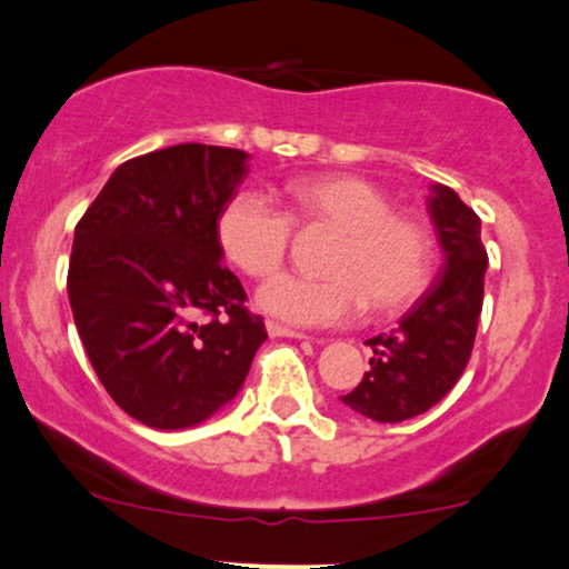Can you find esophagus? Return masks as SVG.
<instances>
[{
  "label": "esophagus",
  "mask_w": 569,
  "mask_h": 569,
  "mask_svg": "<svg viewBox=\"0 0 569 569\" xmlns=\"http://www.w3.org/2000/svg\"><path fill=\"white\" fill-rule=\"evenodd\" d=\"M268 332H270V338H293V340H305L307 338L305 332L283 328V325H278V322H268Z\"/></svg>",
  "instance_id": "34e87169"
}]
</instances>
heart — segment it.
<instances>
[{
  "mask_svg": "<svg viewBox=\"0 0 569 569\" xmlns=\"http://www.w3.org/2000/svg\"><path fill=\"white\" fill-rule=\"evenodd\" d=\"M291 210L239 189L216 216V241L233 268L252 278L280 270L291 247V221L325 226L338 237L322 257L325 278L278 276L257 291V305L299 328H336L367 307L396 312L427 289L435 239L427 223L392 213L380 187L361 177H317L289 184Z\"/></svg>",
  "mask_w": 569,
  "mask_h": 569,
  "instance_id": "obj_1",
  "label": "heart"
}]
</instances>
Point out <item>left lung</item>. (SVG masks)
<instances>
[{
	"label": "left lung",
	"mask_w": 569,
	"mask_h": 569,
	"mask_svg": "<svg viewBox=\"0 0 569 569\" xmlns=\"http://www.w3.org/2000/svg\"><path fill=\"white\" fill-rule=\"evenodd\" d=\"M429 216L445 262L435 283L400 317L398 330L369 338V372L340 400L380 423L413 419L439 403L463 375L479 325L483 272L481 218L445 184H431Z\"/></svg>",
	"instance_id": "obj_1"
}]
</instances>
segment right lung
I'll return each mask as SVG.
<instances>
[{"instance_id": "right-lung-1", "label": "right lung", "mask_w": 569, "mask_h": 569, "mask_svg": "<svg viewBox=\"0 0 569 569\" xmlns=\"http://www.w3.org/2000/svg\"><path fill=\"white\" fill-rule=\"evenodd\" d=\"M247 161L202 142L132 158L74 229L67 293L80 340L113 403L150 429L216 416L268 338L216 241Z\"/></svg>"}]
</instances>
